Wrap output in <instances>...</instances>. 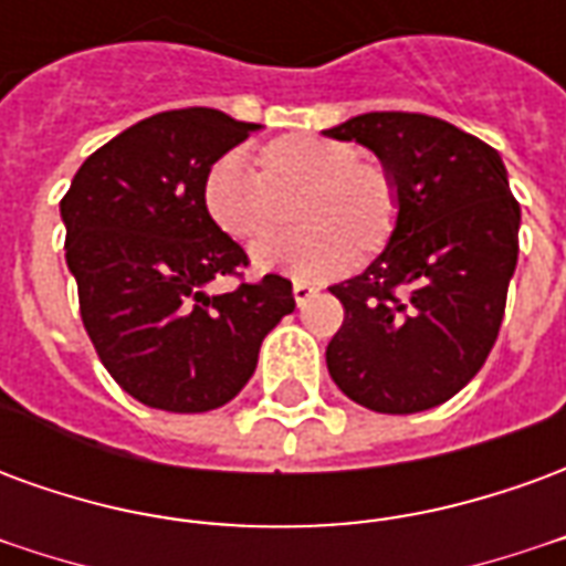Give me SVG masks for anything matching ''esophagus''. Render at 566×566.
Wrapping results in <instances>:
<instances>
[{
  "label": "esophagus",
  "instance_id": "esophagus-1",
  "mask_svg": "<svg viewBox=\"0 0 566 566\" xmlns=\"http://www.w3.org/2000/svg\"><path fill=\"white\" fill-rule=\"evenodd\" d=\"M312 296H318V287H312V284H306V282H294L296 306H306Z\"/></svg>",
  "mask_w": 566,
  "mask_h": 566
}]
</instances>
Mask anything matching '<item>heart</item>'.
Masks as SVG:
<instances>
[{
  "label": "heart",
  "instance_id": "obj_1",
  "mask_svg": "<svg viewBox=\"0 0 566 566\" xmlns=\"http://www.w3.org/2000/svg\"><path fill=\"white\" fill-rule=\"evenodd\" d=\"M209 221L254 248L281 222V206L296 201L301 230L254 251L258 270H284L321 282L367 263L391 245L400 223V190L388 166L364 160L355 142L321 133H287L266 142L258 172L239 154L209 163L199 185Z\"/></svg>",
  "mask_w": 566,
  "mask_h": 566
}]
</instances>
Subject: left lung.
<instances>
[{
	"mask_svg": "<svg viewBox=\"0 0 566 566\" xmlns=\"http://www.w3.org/2000/svg\"><path fill=\"white\" fill-rule=\"evenodd\" d=\"M324 136L373 150L400 190L391 245L331 287L345 308L327 345L331 379L373 412L433 409L482 369L500 333L522 223L506 166L430 115L369 112Z\"/></svg>",
	"mask_w": 566,
	"mask_h": 566,
	"instance_id": "8db88e82",
	"label": "left lung"
}]
</instances>
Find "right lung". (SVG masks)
<instances>
[{"mask_svg": "<svg viewBox=\"0 0 566 566\" xmlns=\"http://www.w3.org/2000/svg\"><path fill=\"white\" fill-rule=\"evenodd\" d=\"M254 129L214 108L145 117L93 150L60 202L84 331L112 379L150 409L230 403L266 333L296 306L291 282L272 272L206 294L248 254L209 221L202 172Z\"/></svg>", "mask_w": 566, "mask_h": 566, "instance_id": "obj_1", "label": "right lung"}]
</instances>
